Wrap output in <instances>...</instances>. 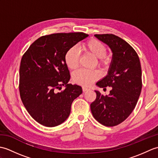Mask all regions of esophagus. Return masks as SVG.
I'll list each match as a JSON object with an SVG mask.
<instances>
[{"mask_svg": "<svg viewBox=\"0 0 158 158\" xmlns=\"http://www.w3.org/2000/svg\"><path fill=\"white\" fill-rule=\"evenodd\" d=\"M89 88H86V87H83V88H82V90H83V92L88 91V90H89Z\"/></svg>", "mask_w": 158, "mask_h": 158, "instance_id": "1", "label": "esophagus"}]
</instances>
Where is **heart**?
I'll return each mask as SVG.
<instances>
[{"mask_svg":"<svg viewBox=\"0 0 158 158\" xmlns=\"http://www.w3.org/2000/svg\"><path fill=\"white\" fill-rule=\"evenodd\" d=\"M81 49L85 53L97 58V64L101 67H106L110 63L109 56L106 54V47L103 43L96 39H91L83 43ZM64 62L70 70H75L79 65V54L75 48H70L64 55ZM99 73L97 71H88L79 70L73 74V81L79 85L88 86L99 78Z\"/></svg>","mask_w":158,"mask_h":158,"instance_id":"obj_1","label":"heart"}]
</instances>
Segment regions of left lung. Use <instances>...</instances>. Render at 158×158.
<instances>
[{
	"instance_id": "left-lung-1",
	"label": "left lung",
	"mask_w": 158,
	"mask_h": 158,
	"mask_svg": "<svg viewBox=\"0 0 158 158\" xmlns=\"http://www.w3.org/2000/svg\"><path fill=\"white\" fill-rule=\"evenodd\" d=\"M95 36L108 45L113 53L108 73L96 85L112 89L106 96L95 90L96 98L90 108L99 123L115 126L127 119L138 102L142 89L141 66L135 50L122 39L112 34Z\"/></svg>"
}]
</instances>
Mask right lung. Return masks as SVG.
<instances>
[{
    "mask_svg": "<svg viewBox=\"0 0 158 158\" xmlns=\"http://www.w3.org/2000/svg\"><path fill=\"white\" fill-rule=\"evenodd\" d=\"M83 32L56 33L41 36L22 56L19 68V93L30 115L41 125L54 127L68 118L73 100L82 94L70 78L64 62L67 50L87 38ZM62 85L64 91H56Z\"/></svg>",
    "mask_w": 158,
    "mask_h": 158,
    "instance_id": "add662e5",
    "label": "right lung"
}]
</instances>
